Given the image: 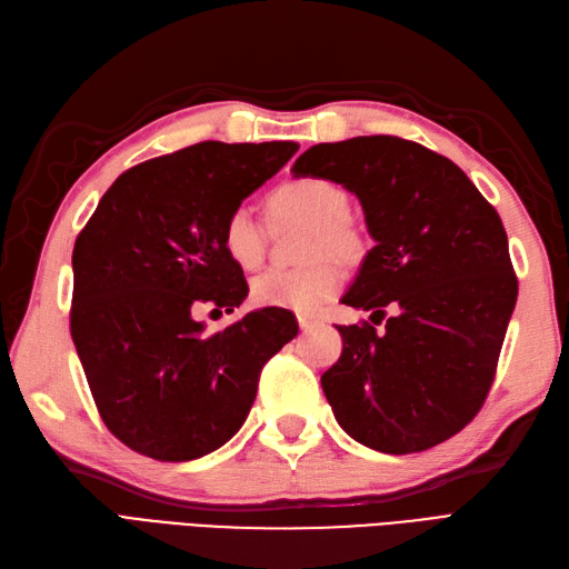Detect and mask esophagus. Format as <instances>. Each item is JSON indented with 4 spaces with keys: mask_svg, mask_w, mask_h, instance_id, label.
I'll list each match as a JSON object with an SVG mask.
<instances>
[{
    "mask_svg": "<svg viewBox=\"0 0 569 569\" xmlns=\"http://www.w3.org/2000/svg\"><path fill=\"white\" fill-rule=\"evenodd\" d=\"M316 326H318L316 318H311V316H299V328H301V332H309V330H313Z\"/></svg>",
    "mask_w": 569,
    "mask_h": 569,
    "instance_id": "1",
    "label": "esophagus"
}]
</instances>
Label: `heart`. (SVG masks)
Listing matches in <instances>:
<instances>
[{
  "mask_svg": "<svg viewBox=\"0 0 569 569\" xmlns=\"http://www.w3.org/2000/svg\"><path fill=\"white\" fill-rule=\"evenodd\" d=\"M272 210L282 219H299L311 224L303 260H313L301 270H270L258 274L251 297L258 307L284 309L295 313H316L340 292L342 272L330 262L338 258L352 262L365 253V233L350 217V196L328 178H292L274 190ZM221 248L233 266L251 272L266 258V229L253 207L239 202L221 221Z\"/></svg>",
  "mask_w": 569,
  "mask_h": 569,
  "instance_id": "obj_1",
  "label": "heart"
}]
</instances>
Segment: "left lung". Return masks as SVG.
<instances>
[{"label": "left lung", "mask_w": 569, "mask_h": 569, "mask_svg": "<svg viewBox=\"0 0 569 569\" xmlns=\"http://www.w3.org/2000/svg\"><path fill=\"white\" fill-rule=\"evenodd\" d=\"M292 173L336 180L362 202L377 246L342 303L373 311L377 326L383 307L396 311L381 332L338 326L342 355L321 377L332 415L383 453L441 445L488 398L517 303L500 214L453 161L391 134L316 144Z\"/></svg>", "instance_id": "left-lung-1"}]
</instances>
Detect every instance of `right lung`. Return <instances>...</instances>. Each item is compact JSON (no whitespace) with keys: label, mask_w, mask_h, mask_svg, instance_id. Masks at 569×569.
Returning <instances> with one entry per match:
<instances>
[{"label":"right lung","mask_w":569,"mask_h":569,"mask_svg":"<svg viewBox=\"0 0 569 569\" xmlns=\"http://www.w3.org/2000/svg\"><path fill=\"white\" fill-rule=\"evenodd\" d=\"M297 142H200L124 171L74 243L69 330L106 427L157 461H192L239 432L260 371L297 336L284 309L219 332L192 318L233 311L243 270L221 221L295 157Z\"/></svg>","instance_id":"obj_1"}]
</instances>
